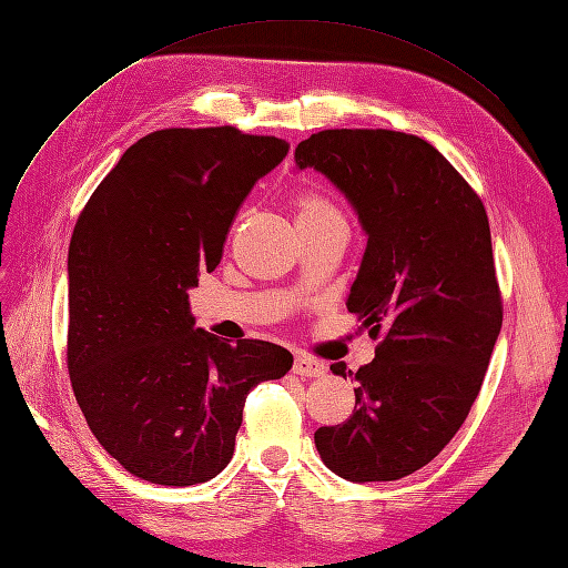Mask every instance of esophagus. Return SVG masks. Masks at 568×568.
Returning a JSON list of instances; mask_svg holds the SVG:
<instances>
[{"mask_svg":"<svg viewBox=\"0 0 568 568\" xmlns=\"http://www.w3.org/2000/svg\"><path fill=\"white\" fill-rule=\"evenodd\" d=\"M293 373L301 377H322L326 373V366L322 361H316L312 356L298 354L296 358H293Z\"/></svg>","mask_w":568,"mask_h":568,"instance_id":"esophagus-1","label":"esophagus"}]
</instances>
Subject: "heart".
Listing matches in <instances>:
<instances>
[{"label":"heart","mask_w":568,"mask_h":568,"mask_svg":"<svg viewBox=\"0 0 568 568\" xmlns=\"http://www.w3.org/2000/svg\"><path fill=\"white\" fill-rule=\"evenodd\" d=\"M293 210H296L298 225H314V223H328V221H343V214L333 205V202L316 189H301L293 195Z\"/></svg>","instance_id":"obj_1"}]
</instances>
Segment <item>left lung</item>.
I'll return each instance as SVG.
<instances>
[{"mask_svg": "<svg viewBox=\"0 0 568 568\" xmlns=\"http://www.w3.org/2000/svg\"><path fill=\"white\" fill-rule=\"evenodd\" d=\"M296 165L326 174L368 235L347 310L377 339L354 373L349 419L316 428L322 462L352 483H389L436 459L483 387L504 322L489 219L447 158L396 130H322ZM335 375H352L333 363Z\"/></svg>", "mask_w": 568, "mask_h": 568, "instance_id": "1", "label": "left lung"}]
</instances>
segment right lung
<instances>
[{
  "mask_svg": "<svg viewBox=\"0 0 568 568\" xmlns=\"http://www.w3.org/2000/svg\"><path fill=\"white\" fill-rule=\"evenodd\" d=\"M286 151L233 125L155 130L79 214L67 371L93 436L140 480H212L233 459L246 394L291 371L284 347L195 328L186 293L221 263L244 197Z\"/></svg>",
  "mask_w": 568,
  "mask_h": 568,
  "instance_id": "obj_1",
  "label": "right lung"
}]
</instances>
